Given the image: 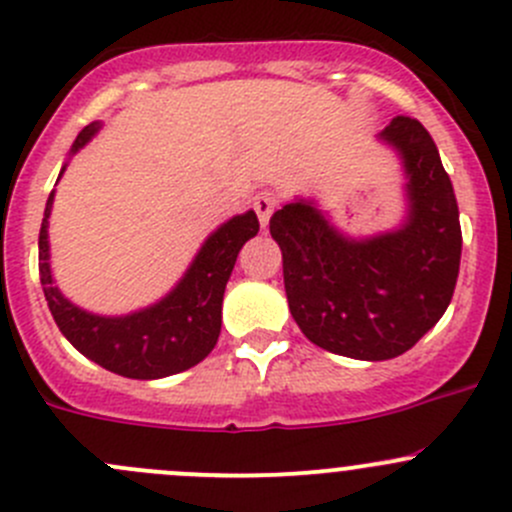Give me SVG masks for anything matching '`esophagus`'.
Returning <instances> with one entry per match:
<instances>
[{
  "instance_id": "1",
  "label": "esophagus",
  "mask_w": 512,
  "mask_h": 512,
  "mask_svg": "<svg viewBox=\"0 0 512 512\" xmlns=\"http://www.w3.org/2000/svg\"><path fill=\"white\" fill-rule=\"evenodd\" d=\"M252 208H255L257 218H260L262 230H267V225H270L272 213H275V198H272L270 193L255 195V200H252Z\"/></svg>"
}]
</instances>
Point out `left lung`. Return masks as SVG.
Wrapping results in <instances>:
<instances>
[{"mask_svg":"<svg viewBox=\"0 0 512 512\" xmlns=\"http://www.w3.org/2000/svg\"><path fill=\"white\" fill-rule=\"evenodd\" d=\"M376 141L404 168L399 225L354 237L302 195L270 220L297 327L317 347L361 361L401 356L436 327L456 289L463 242L451 178L426 128L396 116Z\"/></svg>","mask_w":512,"mask_h":512,"instance_id":"8db88e82","label":"left lung"}]
</instances>
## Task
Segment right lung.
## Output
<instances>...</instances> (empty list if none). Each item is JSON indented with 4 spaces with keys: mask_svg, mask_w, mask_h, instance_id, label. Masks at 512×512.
Wrapping results in <instances>:
<instances>
[{
    "mask_svg": "<svg viewBox=\"0 0 512 512\" xmlns=\"http://www.w3.org/2000/svg\"><path fill=\"white\" fill-rule=\"evenodd\" d=\"M103 123L94 121L76 136L69 158L76 156ZM66 160L59 170L61 180ZM54 190L49 193L39 232V277L51 317L76 352L126 379H165L200 364L218 344L223 324V294L235 267L237 252L257 235L255 210L232 215L215 227L193 262L158 302L128 314H96L71 302L54 280L49 250V218Z\"/></svg>",
    "mask_w": 512,
    "mask_h": 512,
    "instance_id": "right-lung-1",
    "label": "right lung"
}]
</instances>
